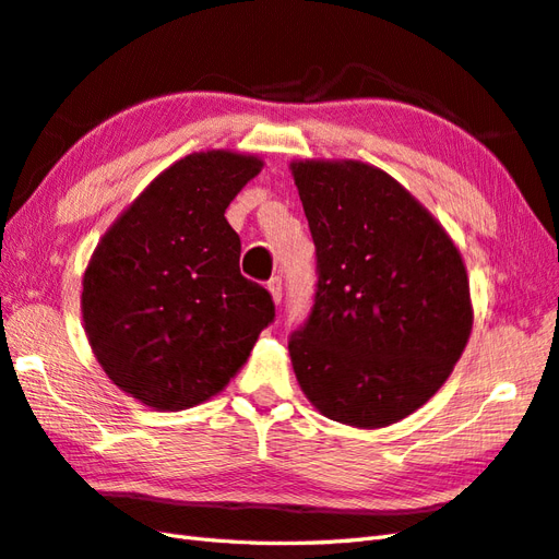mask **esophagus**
I'll list each match as a JSON object with an SVG mask.
<instances>
[{
    "mask_svg": "<svg viewBox=\"0 0 559 559\" xmlns=\"http://www.w3.org/2000/svg\"><path fill=\"white\" fill-rule=\"evenodd\" d=\"M266 288H269L271 297H274V302H276V305H281V299H283V281H281L278 276H274V278H269V283H266Z\"/></svg>",
    "mask_w": 559,
    "mask_h": 559,
    "instance_id": "esophagus-1",
    "label": "esophagus"
}]
</instances>
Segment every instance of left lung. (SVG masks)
<instances>
[{"mask_svg": "<svg viewBox=\"0 0 559 559\" xmlns=\"http://www.w3.org/2000/svg\"><path fill=\"white\" fill-rule=\"evenodd\" d=\"M317 293L288 340L299 388L331 420L384 427L420 408L472 328L461 252L402 183L356 160L293 163Z\"/></svg>", "mask_w": 559, "mask_h": 559, "instance_id": "obj_1", "label": "left lung"}]
</instances>
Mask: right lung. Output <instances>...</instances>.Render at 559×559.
<instances>
[{
    "label": "right lung",
    "instance_id": "add662e5",
    "mask_svg": "<svg viewBox=\"0 0 559 559\" xmlns=\"http://www.w3.org/2000/svg\"><path fill=\"white\" fill-rule=\"evenodd\" d=\"M262 160L193 153L153 179L110 226L82 281V319L108 378L141 404L183 411L226 388L276 319L240 274L224 212Z\"/></svg>",
    "mask_w": 559,
    "mask_h": 559
}]
</instances>
